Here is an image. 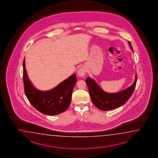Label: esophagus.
<instances>
[{
  "instance_id": "1",
  "label": "esophagus",
  "mask_w": 158,
  "mask_h": 158,
  "mask_svg": "<svg viewBox=\"0 0 158 158\" xmlns=\"http://www.w3.org/2000/svg\"><path fill=\"white\" fill-rule=\"evenodd\" d=\"M86 68L85 67H81L78 70V75L80 77H84L86 73Z\"/></svg>"
}]
</instances>
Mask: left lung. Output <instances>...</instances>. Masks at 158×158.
Listing matches in <instances>:
<instances>
[{"label": "left lung", "mask_w": 158, "mask_h": 158, "mask_svg": "<svg viewBox=\"0 0 158 158\" xmlns=\"http://www.w3.org/2000/svg\"><path fill=\"white\" fill-rule=\"evenodd\" d=\"M130 47L133 51L130 41ZM137 80V75L133 84L124 90L116 93H107L102 90L94 80L87 77L86 79L89 94L93 104L102 111H108L119 107L125 104L131 98L134 91Z\"/></svg>", "instance_id": "obj_1"}]
</instances>
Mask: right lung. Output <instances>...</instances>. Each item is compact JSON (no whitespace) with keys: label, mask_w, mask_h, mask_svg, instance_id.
Segmentation results:
<instances>
[{"label":"right lung","mask_w":158,"mask_h":158,"mask_svg":"<svg viewBox=\"0 0 158 158\" xmlns=\"http://www.w3.org/2000/svg\"><path fill=\"white\" fill-rule=\"evenodd\" d=\"M23 81L25 93L34 107L44 114L55 115L66 111L69 107L77 77L75 74L72 75L51 90H38L34 87L28 78L24 59Z\"/></svg>","instance_id":"obj_1"}]
</instances>
